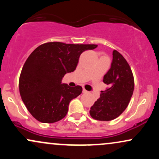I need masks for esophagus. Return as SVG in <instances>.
Returning <instances> with one entry per match:
<instances>
[{"label": "esophagus", "instance_id": "34e87169", "mask_svg": "<svg viewBox=\"0 0 159 159\" xmlns=\"http://www.w3.org/2000/svg\"><path fill=\"white\" fill-rule=\"evenodd\" d=\"M87 92H88V91H87V90H86L84 88V87H83V93H87Z\"/></svg>", "mask_w": 159, "mask_h": 159}]
</instances>
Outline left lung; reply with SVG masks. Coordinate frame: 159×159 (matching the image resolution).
Returning <instances> with one entry per match:
<instances>
[{"mask_svg": "<svg viewBox=\"0 0 159 159\" xmlns=\"http://www.w3.org/2000/svg\"><path fill=\"white\" fill-rule=\"evenodd\" d=\"M103 82L108 87L90 107V114L94 120L110 121L125 110L133 94L134 76L126 60L117 51H113L111 67L105 75Z\"/></svg>", "mask_w": 159, "mask_h": 159, "instance_id": "1", "label": "left lung"}]
</instances>
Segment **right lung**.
Here are the masks:
<instances>
[{
    "mask_svg": "<svg viewBox=\"0 0 159 159\" xmlns=\"http://www.w3.org/2000/svg\"><path fill=\"white\" fill-rule=\"evenodd\" d=\"M97 46L50 42L38 46L30 54L20 75L19 92L36 120L53 123L65 117L69 102L81 93L82 87L61 84L62 78L75 70L82 52Z\"/></svg>",
    "mask_w": 159,
    "mask_h": 159,
    "instance_id": "1",
    "label": "right lung"
}]
</instances>
